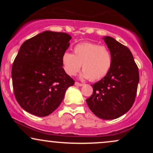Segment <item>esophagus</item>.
Returning <instances> with one entry per match:
<instances>
[{
  "label": "esophagus",
  "instance_id": "1",
  "mask_svg": "<svg viewBox=\"0 0 153 153\" xmlns=\"http://www.w3.org/2000/svg\"><path fill=\"white\" fill-rule=\"evenodd\" d=\"M75 85H77V86H82V85H83V83H80V82H75Z\"/></svg>",
  "mask_w": 153,
  "mask_h": 153
}]
</instances>
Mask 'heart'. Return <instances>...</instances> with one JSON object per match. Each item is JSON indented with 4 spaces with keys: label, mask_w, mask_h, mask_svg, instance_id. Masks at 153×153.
Returning <instances> with one entry per match:
<instances>
[{
    "label": "heart",
    "mask_w": 153,
    "mask_h": 153,
    "mask_svg": "<svg viewBox=\"0 0 153 153\" xmlns=\"http://www.w3.org/2000/svg\"><path fill=\"white\" fill-rule=\"evenodd\" d=\"M63 69L68 75H75L82 65V77L92 81L106 76L112 64L111 54L105 46L84 42L74 47V54L65 52L62 56Z\"/></svg>",
    "instance_id": "obj_1"
}]
</instances>
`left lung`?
<instances>
[{"label":"left lung","instance_id":"obj_1","mask_svg":"<svg viewBox=\"0 0 153 153\" xmlns=\"http://www.w3.org/2000/svg\"><path fill=\"white\" fill-rule=\"evenodd\" d=\"M111 54L109 71L93 84L91 97L86 99L89 108L103 119H114L124 114L134 102L140 80L138 67L130 50L111 36L103 38Z\"/></svg>","mask_w":153,"mask_h":153}]
</instances>
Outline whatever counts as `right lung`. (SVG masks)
<instances>
[{"instance_id": "1", "label": "right lung", "mask_w": 153, "mask_h": 153, "mask_svg": "<svg viewBox=\"0 0 153 153\" xmlns=\"http://www.w3.org/2000/svg\"><path fill=\"white\" fill-rule=\"evenodd\" d=\"M71 36L45 31L24 42L12 66L17 102L33 115L46 117L62 103L67 89L75 83L65 72L62 56Z\"/></svg>"}]
</instances>
